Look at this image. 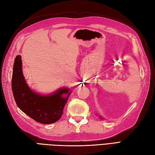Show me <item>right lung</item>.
<instances>
[{
	"mask_svg": "<svg viewBox=\"0 0 155 155\" xmlns=\"http://www.w3.org/2000/svg\"><path fill=\"white\" fill-rule=\"evenodd\" d=\"M12 88L18 107L35 121L46 124L57 122L61 117L71 93L69 89L66 88L58 89L48 96L35 92L27 85L23 74L20 55L15 58ZM63 94H66L67 96L63 97Z\"/></svg>",
	"mask_w": 155,
	"mask_h": 155,
	"instance_id": "1",
	"label": "right lung"
}]
</instances>
